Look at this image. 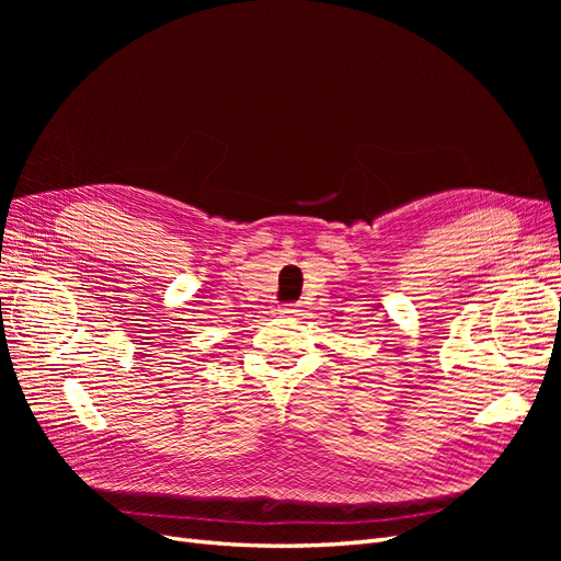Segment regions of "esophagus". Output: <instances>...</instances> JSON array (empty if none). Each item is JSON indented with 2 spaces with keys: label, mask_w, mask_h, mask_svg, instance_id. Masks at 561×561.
Wrapping results in <instances>:
<instances>
[{
  "label": "esophagus",
  "mask_w": 561,
  "mask_h": 561,
  "mask_svg": "<svg viewBox=\"0 0 561 561\" xmlns=\"http://www.w3.org/2000/svg\"><path fill=\"white\" fill-rule=\"evenodd\" d=\"M278 313L285 316V318H297V316H299V309H297V304H280Z\"/></svg>",
  "instance_id": "esophagus-1"
}]
</instances>
